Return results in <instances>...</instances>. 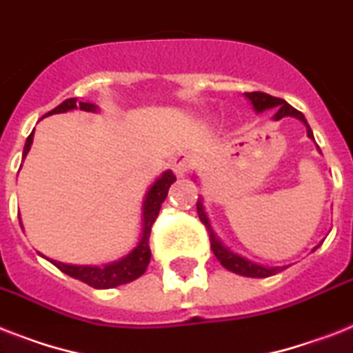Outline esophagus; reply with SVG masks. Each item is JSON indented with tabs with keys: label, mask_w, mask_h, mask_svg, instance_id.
Returning <instances> with one entry per match:
<instances>
[{
	"label": "esophagus",
	"mask_w": 353,
	"mask_h": 353,
	"mask_svg": "<svg viewBox=\"0 0 353 353\" xmlns=\"http://www.w3.org/2000/svg\"><path fill=\"white\" fill-rule=\"evenodd\" d=\"M192 165V159L190 156H186V154H179V156L174 159V172H176L177 176H185L186 172H188V168H190Z\"/></svg>",
	"instance_id": "1"
}]
</instances>
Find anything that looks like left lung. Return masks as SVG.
Here are the masks:
<instances>
[{
  "instance_id": "8db88e82",
  "label": "left lung",
  "mask_w": 353,
  "mask_h": 353,
  "mask_svg": "<svg viewBox=\"0 0 353 353\" xmlns=\"http://www.w3.org/2000/svg\"><path fill=\"white\" fill-rule=\"evenodd\" d=\"M246 97L250 99L252 105H254V108H256L257 112L268 110V108H277L274 119H281V117H285V116H294V117H297V119H301V121L306 125L308 137H312V139H314V134H312V130H310V127H308V123H306L305 116H303L299 110H296V108L292 107V105H288L285 99H281V97H274L266 92H246ZM197 216H199L201 223L206 226L208 234H210V248H212V252H214V256L219 259V263H221L225 268H228L230 272H236V274H239V276H246V277H270V276H274V274H277V272L283 270V268H265V266L254 265V263H250V261L243 259V257L236 256V254H232L230 250H226L225 246L221 245V241H219V239L214 236V232H212V228H210V223H208V217H206L205 210H203L201 201H197Z\"/></svg>"
}]
</instances>
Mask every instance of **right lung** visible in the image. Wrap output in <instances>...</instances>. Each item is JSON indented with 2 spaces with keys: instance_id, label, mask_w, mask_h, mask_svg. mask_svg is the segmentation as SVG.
Wrapping results in <instances>:
<instances>
[{
  "instance_id": "add662e5",
  "label": "right lung",
  "mask_w": 353,
  "mask_h": 353,
  "mask_svg": "<svg viewBox=\"0 0 353 353\" xmlns=\"http://www.w3.org/2000/svg\"><path fill=\"white\" fill-rule=\"evenodd\" d=\"M74 108H81L85 112H94L96 110V105L92 103H77L76 97H70V99H65L61 105H57L54 110H50L47 116L50 114H59V112L74 110ZM32 136L27 137V143H25V148H23V159L30 150V145H32ZM176 181V176L172 174L170 170L165 172L159 179H157L152 188L148 190L147 197H145V203H143V236L139 245L134 248V250L128 254L127 257H123L121 261L117 263H112L107 266H72V265H63V263H57L52 261L54 266H57L59 270L65 272L67 276L74 277V279H79L83 283H87L88 286L92 288H114V286L125 285V283H130V281L141 277L147 270L148 263H150V245H148V239H150L152 225L156 223L157 214L161 210V205L165 201V197L168 194V188H170L172 183Z\"/></svg>"
}]
</instances>
